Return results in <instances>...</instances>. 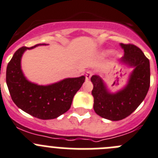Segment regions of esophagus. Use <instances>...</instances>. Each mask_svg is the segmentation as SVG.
Instances as JSON below:
<instances>
[{
  "label": "esophagus",
  "mask_w": 158,
  "mask_h": 158,
  "mask_svg": "<svg viewBox=\"0 0 158 158\" xmlns=\"http://www.w3.org/2000/svg\"><path fill=\"white\" fill-rule=\"evenodd\" d=\"M93 74H94V72H92V71H87L86 73V80H89V79L91 78V76H93Z\"/></svg>",
  "instance_id": "esophagus-1"
}]
</instances>
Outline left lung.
Instances as JSON below:
<instances>
[{
  "label": "left lung",
  "instance_id": "8db88e82",
  "mask_svg": "<svg viewBox=\"0 0 158 158\" xmlns=\"http://www.w3.org/2000/svg\"><path fill=\"white\" fill-rule=\"evenodd\" d=\"M121 47L125 51L121 61L134 67L127 86L116 94H110L101 77H91L94 110L101 117L111 121L130 115L144 100L150 83V61L143 51L134 44H121Z\"/></svg>",
  "mask_w": 158,
  "mask_h": 158
}]
</instances>
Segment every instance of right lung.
I'll use <instances>...</instances> for the list:
<instances>
[{
  "label": "right lung",
  "mask_w": 158,
  "mask_h": 158,
  "mask_svg": "<svg viewBox=\"0 0 158 158\" xmlns=\"http://www.w3.org/2000/svg\"><path fill=\"white\" fill-rule=\"evenodd\" d=\"M45 44H43V45ZM36 45L23 47L15 51L6 70V82L13 102L19 108L40 119H53L69 110L75 94L85 82V76L69 78L49 86L29 82L21 69V58L26 50Z\"/></svg>",
  "instance_id": "obj_1"
}]
</instances>
